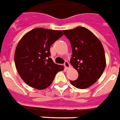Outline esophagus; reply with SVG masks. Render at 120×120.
I'll use <instances>...</instances> for the list:
<instances>
[{"label": "esophagus", "mask_w": 120, "mask_h": 120, "mask_svg": "<svg viewBox=\"0 0 120 120\" xmlns=\"http://www.w3.org/2000/svg\"><path fill=\"white\" fill-rule=\"evenodd\" d=\"M64 65L66 69H69V67H70V64H69V63L67 61H65Z\"/></svg>", "instance_id": "obj_1"}]
</instances>
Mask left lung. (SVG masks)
Returning <instances> with one entry per match:
<instances>
[{
  "instance_id": "obj_1",
  "label": "left lung",
  "mask_w": 120,
  "mask_h": 120,
  "mask_svg": "<svg viewBox=\"0 0 120 120\" xmlns=\"http://www.w3.org/2000/svg\"><path fill=\"white\" fill-rule=\"evenodd\" d=\"M63 32L71 45L72 55L70 63L78 72V79L70 82L79 89L90 87L100 78L105 69L102 44L91 31L82 26Z\"/></svg>"
}]
</instances>
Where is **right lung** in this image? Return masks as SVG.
<instances>
[{"instance_id": "obj_1", "label": "right lung", "mask_w": 120, "mask_h": 120, "mask_svg": "<svg viewBox=\"0 0 120 120\" xmlns=\"http://www.w3.org/2000/svg\"><path fill=\"white\" fill-rule=\"evenodd\" d=\"M61 30L43 28L29 31L20 39L15 53L16 68L23 80L38 90L46 88L64 67L53 62L50 46L61 38Z\"/></svg>"}]
</instances>
